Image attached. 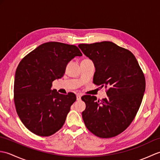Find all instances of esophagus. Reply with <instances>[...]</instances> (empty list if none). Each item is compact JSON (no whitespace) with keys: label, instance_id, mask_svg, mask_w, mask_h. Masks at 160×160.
I'll return each mask as SVG.
<instances>
[{"label":"esophagus","instance_id":"esophagus-1","mask_svg":"<svg viewBox=\"0 0 160 160\" xmlns=\"http://www.w3.org/2000/svg\"><path fill=\"white\" fill-rule=\"evenodd\" d=\"M81 94H77V96H76V99H77V100H81Z\"/></svg>","mask_w":160,"mask_h":160}]
</instances>
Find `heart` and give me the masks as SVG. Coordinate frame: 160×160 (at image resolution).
I'll use <instances>...</instances> for the list:
<instances>
[{
	"instance_id": "obj_1",
	"label": "heart",
	"mask_w": 160,
	"mask_h": 160,
	"mask_svg": "<svg viewBox=\"0 0 160 160\" xmlns=\"http://www.w3.org/2000/svg\"><path fill=\"white\" fill-rule=\"evenodd\" d=\"M85 60H87V59H85Z\"/></svg>"
}]
</instances>
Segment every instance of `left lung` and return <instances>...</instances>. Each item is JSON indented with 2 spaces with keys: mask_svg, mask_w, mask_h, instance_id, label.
<instances>
[{
  "mask_svg": "<svg viewBox=\"0 0 160 160\" xmlns=\"http://www.w3.org/2000/svg\"><path fill=\"white\" fill-rule=\"evenodd\" d=\"M96 67L93 83L107 89L106 98L83 96L82 119L86 127L102 138L123 132L136 115L145 91L144 75L130 51L109 41L80 44Z\"/></svg>",
  "mask_w": 160,
  "mask_h": 160,
  "instance_id": "left-lung-1",
  "label": "left lung"
}]
</instances>
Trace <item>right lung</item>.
<instances>
[{
	"label": "right lung",
	"instance_id": "1",
	"mask_svg": "<svg viewBox=\"0 0 160 160\" xmlns=\"http://www.w3.org/2000/svg\"><path fill=\"white\" fill-rule=\"evenodd\" d=\"M81 56L76 46L49 42L20 62L15 73L13 99L20 120L33 133L47 137L62 128L76 96L52 90V82L64 76L67 64L74 57Z\"/></svg>",
	"mask_w": 160,
	"mask_h": 160
}]
</instances>
